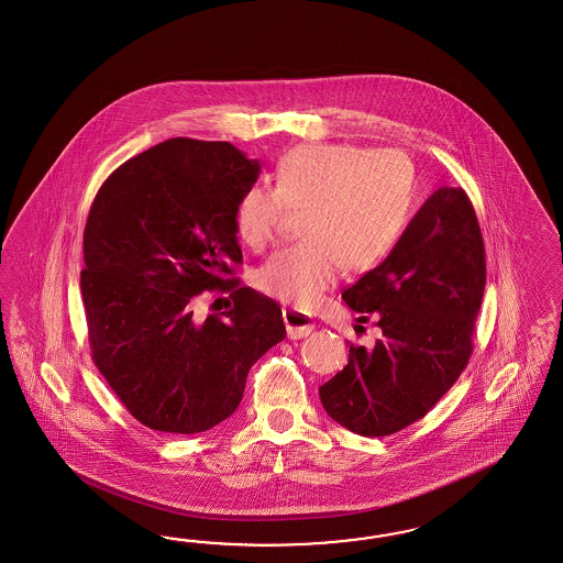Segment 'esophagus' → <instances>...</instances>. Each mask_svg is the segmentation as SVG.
Wrapping results in <instances>:
<instances>
[{
    "label": "esophagus",
    "instance_id": "esophagus-1",
    "mask_svg": "<svg viewBox=\"0 0 563 563\" xmlns=\"http://www.w3.org/2000/svg\"><path fill=\"white\" fill-rule=\"evenodd\" d=\"M283 320H285V325H287V334H289L290 341L306 339V336L311 334V330H313L311 318L306 316L303 311H299V309H292V307H285L283 309Z\"/></svg>",
    "mask_w": 563,
    "mask_h": 563
}]
</instances>
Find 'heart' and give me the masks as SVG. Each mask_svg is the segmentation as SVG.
<instances>
[{"label": "heart", "mask_w": 563, "mask_h": 563, "mask_svg": "<svg viewBox=\"0 0 563 563\" xmlns=\"http://www.w3.org/2000/svg\"><path fill=\"white\" fill-rule=\"evenodd\" d=\"M417 170L394 148L303 144L276 167V188L252 186L235 206L239 238L264 252L287 210L303 212L299 238L257 271L256 287L283 303L313 307L342 268L367 271L405 235L417 208Z\"/></svg>", "instance_id": "heart-1"}]
</instances>
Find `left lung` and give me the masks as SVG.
I'll list each match as a JSON object with an SVG mask.
<instances>
[{"label":"left lung","instance_id":"1","mask_svg":"<svg viewBox=\"0 0 563 563\" xmlns=\"http://www.w3.org/2000/svg\"><path fill=\"white\" fill-rule=\"evenodd\" d=\"M485 247L462 188H440L388 257L342 292L374 346H349L346 367L320 386L325 412L365 438L423 419L461 377L485 290Z\"/></svg>","mask_w":563,"mask_h":563}]
</instances>
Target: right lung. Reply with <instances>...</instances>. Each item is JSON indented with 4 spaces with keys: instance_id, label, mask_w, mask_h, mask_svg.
<instances>
[{
    "instance_id": "add662e5",
    "label": "right lung",
    "mask_w": 563,
    "mask_h": 563,
    "mask_svg": "<svg viewBox=\"0 0 563 563\" xmlns=\"http://www.w3.org/2000/svg\"><path fill=\"white\" fill-rule=\"evenodd\" d=\"M260 163L229 142L173 137L102 184L80 289L92 361L142 426L200 433L231 417L252 365L287 336L276 301L233 278L235 206ZM234 306L192 316L205 289Z\"/></svg>"
}]
</instances>
